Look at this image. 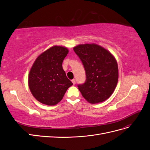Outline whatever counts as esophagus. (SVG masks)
Segmentation results:
<instances>
[{
  "instance_id": "34e87169",
  "label": "esophagus",
  "mask_w": 150,
  "mask_h": 150,
  "mask_svg": "<svg viewBox=\"0 0 150 150\" xmlns=\"http://www.w3.org/2000/svg\"><path fill=\"white\" fill-rule=\"evenodd\" d=\"M72 83H73V84H76V80L75 79H72Z\"/></svg>"
}]
</instances>
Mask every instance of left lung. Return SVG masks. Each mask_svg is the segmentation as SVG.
Listing matches in <instances>:
<instances>
[{
	"mask_svg": "<svg viewBox=\"0 0 150 150\" xmlns=\"http://www.w3.org/2000/svg\"><path fill=\"white\" fill-rule=\"evenodd\" d=\"M86 71L85 83L78 87L90 103H101L110 98L118 80V67L108 50L95 44H80L73 48Z\"/></svg>",
	"mask_w": 150,
	"mask_h": 150,
	"instance_id": "1",
	"label": "left lung"
}]
</instances>
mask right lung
Segmentation results:
<instances>
[{
    "mask_svg": "<svg viewBox=\"0 0 150 150\" xmlns=\"http://www.w3.org/2000/svg\"><path fill=\"white\" fill-rule=\"evenodd\" d=\"M68 52L65 47L54 46L42 52L34 62L28 83L32 94L40 103L55 105L72 85L62 66Z\"/></svg>",
    "mask_w": 150,
    "mask_h": 150,
    "instance_id": "1",
    "label": "right lung"
}]
</instances>
